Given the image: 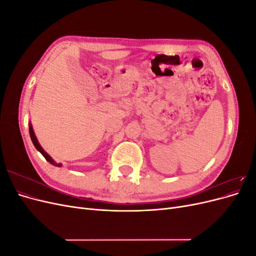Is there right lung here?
<instances>
[{
  "label": "right lung",
  "mask_w": 256,
  "mask_h": 256,
  "mask_svg": "<svg viewBox=\"0 0 256 256\" xmlns=\"http://www.w3.org/2000/svg\"><path fill=\"white\" fill-rule=\"evenodd\" d=\"M28 131H30V140H32V142H33V144H34V146L36 147V150L40 152L42 156L46 158V160H47L48 162H50L51 164H53L54 166H62V164H56V161H54L49 154L46 152L44 150V148L40 146V144L38 143V140H37V138H36V136H35V132H34V130H33V127H32V124H28Z\"/></svg>",
  "instance_id": "1"
}]
</instances>
